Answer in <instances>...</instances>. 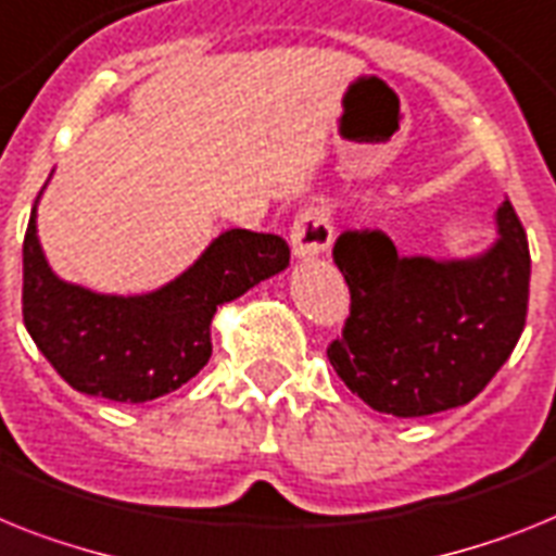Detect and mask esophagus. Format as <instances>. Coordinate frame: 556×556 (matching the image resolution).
Wrapping results in <instances>:
<instances>
[{
  "instance_id": "1",
  "label": "esophagus",
  "mask_w": 556,
  "mask_h": 556,
  "mask_svg": "<svg viewBox=\"0 0 556 556\" xmlns=\"http://www.w3.org/2000/svg\"><path fill=\"white\" fill-rule=\"evenodd\" d=\"M334 227L332 215L324 206H309L304 213H298L292 232H289V244H292V255L301 261H312L324 255L332 244Z\"/></svg>"
}]
</instances>
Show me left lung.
Returning a JSON list of instances; mask_svg holds the SVG:
<instances>
[{
	"mask_svg": "<svg viewBox=\"0 0 556 556\" xmlns=\"http://www.w3.org/2000/svg\"><path fill=\"white\" fill-rule=\"evenodd\" d=\"M471 258L397 255L380 229H350L332 258L352 309L329 364L366 406L426 417L475 401L515 352L529 309L531 255L511 201Z\"/></svg>",
	"mask_w": 556,
	"mask_h": 556,
	"instance_id": "8db88e82",
	"label": "left lung"
}]
</instances>
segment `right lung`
Here are the masks:
<instances>
[{"label":"right lung","mask_w":556,"mask_h":556,"mask_svg":"<svg viewBox=\"0 0 556 556\" xmlns=\"http://www.w3.org/2000/svg\"><path fill=\"white\" fill-rule=\"evenodd\" d=\"M39 199L22 247V315L41 355L81 394L144 403L176 392L213 355L215 309L289 267L283 238L227 229L164 287L104 295L50 269L36 229Z\"/></svg>","instance_id":"right-lung-1"}]
</instances>
